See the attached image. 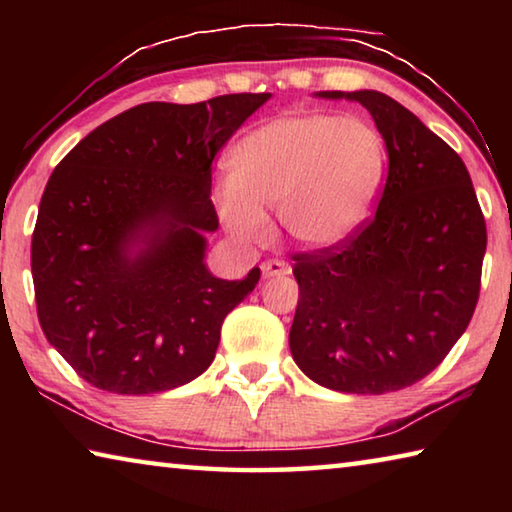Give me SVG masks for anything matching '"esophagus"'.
<instances>
[{"label":"esophagus","instance_id":"esophagus-1","mask_svg":"<svg viewBox=\"0 0 512 512\" xmlns=\"http://www.w3.org/2000/svg\"><path fill=\"white\" fill-rule=\"evenodd\" d=\"M291 266L282 259H268V262L262 264V275L264 277H277V275H289Z\"/></svg>","mask_w":512,"mask_h":512}]
</instances>
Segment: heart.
I'll use <instances>...</instances> for the list:
<instances>
[{
  "mask_svg": "<svg viewBox=\"0 0 512 512\" xmlns=\"http://www.w3.org/2000/svg\"><path fill=\"white\" fill-rule=\"evenodd\" d=\"M386 142L368 119L298 112L255 128L230 153L216 212L241 244L268 235L266 210L293 244L341 246L370 219L386 178Z\"/></svg>",
  "mask_w": 512,
  "mask_h": 512,
  "instance_id": "b5f03b06",
  "label": "heart"
}]
</instances>
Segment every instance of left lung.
Returning <instances> with one entry per match:
<instances>
[{
	"label": "left lung",
	"instance_id": "1",
	"mask_svg": "<svg viewBox=\"0 0 512 512\" xmlns=\"http://www.w3.org/2000/svg\"><path fill=\"white\" fill-rule=\"evenodd\" d=\"M357 101L386 142L377 212L341 246L296 255L293 361L339 393L381 395L427 377L470 325L481 289L485 219L447 142L377 90L316 92Z\"/></svg>",
	"mask_w": 512,
	"mask_h": 512
}]
</instances>
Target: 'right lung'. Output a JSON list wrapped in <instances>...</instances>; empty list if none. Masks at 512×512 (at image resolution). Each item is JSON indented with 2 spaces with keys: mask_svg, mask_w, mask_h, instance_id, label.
<instances>
[{
  "mask_svg": "<svg viewBox=\"0 0 512 512\" xmlns=\"http://www.w3.org/2000/svg\"><path fill=\"white\" fill-rule=\"evenodd\" d=\"M271 94L142 103L83 137L51 173L31 241L40 327L88 384L178 388L210 368L225 316L259 282L205 264L212 160Z\"/></svg>",
  "mask_w": 512,
  "mask_h": 512,
  "instance_id": "obj_1",
  "label": "right lung"
}]
</instances>
